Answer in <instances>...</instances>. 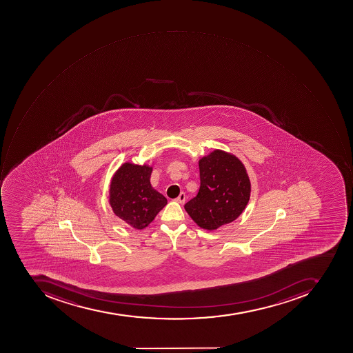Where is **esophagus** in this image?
<instances>
[{"label": "esophagus", "instance_id": "1", "mask_svg": "<svg viewBox=\"0 0 353 353\" xmlns=\"http://www.w3.org/2000/svg\"><path fill=\"white\" fill-rule=\"evenodd\" d=\"M176 202L179 203V204H185V194L183 192L180 193L179 196L176 199Z\"/></svg>", "mask_w": 353, "mask_h": 353}]
</instances>
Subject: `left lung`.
Listing matches in <instances>:
<instances>
[{
  "label": "left lung",
  "instance_id": "8db88e82",
  "mask_svg": "<svg viewBox=\"0 0 353 353\" xmlns=\"http://www.w3.org/2000/svg\"><path fill=\"white\" fill-rule=\"evenodd\" d=\"M199 168V193L185 210L199 228L214 231L241 216L250 199V180L241 161L219 149L203 157Z\"/></svg>",
  "mask_w": 353,
  "mask_h": 353
}]
</instances>
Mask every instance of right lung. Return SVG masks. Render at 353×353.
<instances>
[{"label":"right lung","mask_w":353,"mask_h":353,"mask_svg":"<svg viewBox=\"0 0 353 353\" xmlns=\"http://www.w3.org/2000/svg\"><path fill=\"white\" fill-rule=\"evenodd\" d=\"M151 166L128 162L112 178L110 204L112 212L134 229H145L168 204V199L151 187Z\"/></svg>","instance_id":"add662e5"}]
</instances>
